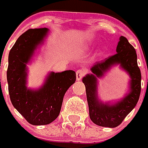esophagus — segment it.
Returning <instances> with one entry per match:
<instances>
[{"label":"esophagus","mask_w":148,"mask_h":148,"mask_svg":"<svg viewBox=\"0 0 148 148\" xmlns=\"http://www.w3.org/2000/svg\"><path fill=\"white\" fill-rule=\"evenodd\" d=\"M84 75H85V71H84V70H82V69L77 70V72H76V76H77V81H81V80L82 79V77H84Z\"/></svg>","instance_id":"1"}]
</instances>
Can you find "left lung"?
<instances>
[{"label": "left lung", "mask_w": 148, "mask_h": 148, "mask_svg": "<svg viewBox=\"0 0 148 148\" xmlns=\"http://www.w3.org/2000/svg\"><path fill=\"white\" fill-rule=\"evenodd\" d=\"M117 53L100 62L90 68L91 72L82 78L86 86L89 114L91 121L101 127L115 128L136 106L141 92V71L138 66L137 53L134 48L123 36L119 38L116 48ZM128 73L130 77L129 91L125 97L114 103L103 102L98 95V78L104 75L114 65Z\"/></svg>", "instance_id": "left-lung-1"}]
</instances>
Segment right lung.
<instances>
[{
  "mask_svg": "<svg viewBox=\"0 0 148 148\" xmlns=\"http://www.w3.org/2000/svg\"><path fill=\"white\" fill-rule=\"evenodd\" d=\"M48 33L47 28L27 30L18 38L9 53L7 82L10 101L33 125H46L58 118L64 95L76 82V72L72 70L51 71L40 88H28L27 64Z\"/></svg>",
  "mask_w": 148,
  "mask_h": 148,
  "instance_id": "obj_1",
  "label": "right lung"
}]
</instances>
